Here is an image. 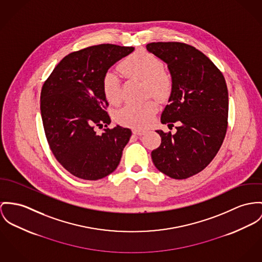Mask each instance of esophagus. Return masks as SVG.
<instances>
[{
  "mask_svg": "<svg viewBox=\"0 0 262 262\" xmlns=\"http://www.w3.org/2000/svg\"><path fill=\"white\" fill-rule=\"evenodd\" d=\"M133 134L136 136H142L145 134L144 130H139V129H133Z\"/></svg>",
  "mask_w": 262,
  "mask_h": 262,
  "instance_id": "34e87169",
  "label": "esophagus"
}]
</instances>
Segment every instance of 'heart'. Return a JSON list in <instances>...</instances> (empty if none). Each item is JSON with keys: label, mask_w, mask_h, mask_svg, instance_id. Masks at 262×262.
Segmentation results:
<instances>
[{"label": "heart", "mask_w": 262, "mask_h": 262, "mask_svg": "<svg viewBox=\"0 0 262 262\" xmlns=\"http://www.w3.org/2000/svg\"><path fill=\"white\" fill-rule=\"evenodd\" d=\"M119 69L126 78L145 81L147 95L163 100L171 93L172 78L163 70V61L151 53L139 50L121 60ZM101 88L105 99L111 103L120 101L121 82L114 73L107 72L103 75ZM157 111L158 106L152 101L127 103L117 113L116 118L122 125L141 129L151 122Z\"/></svg>", "instance_id": "obj_1"}]
</instances>
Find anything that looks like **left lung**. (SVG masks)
<instances>
[{
  "mask_svg": "<svg viewBox=\"0 0 262 262\" xmlns=\"http://www.w3.org/2000/svg\"><path fill=\"white\" fill-rule=\"evenodd\" d=\"M146 50L166 62L172 90L161 123L177 133H163L151 151L156 167L174 180L188 179L204 169L222 146L227 129L228 91L222 72L203 53L184 42L158 41Z\"/></svg>",
  "mask_w": 262,
  "mask_h": 262,
  "instance_id": "left-lung-1",
  "label": "left lung"
}]
</instances>
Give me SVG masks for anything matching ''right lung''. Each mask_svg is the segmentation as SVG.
<instances>
[{"mask_svg": "<svg viewBox=\"0 0 262 262\" xmlns=\"http://www.w3.org/2000/svg\"><path fill=\"white\" fill-rule=\"evenodd\" d=\"M135 48L102 43L73 52L42 84L40 115L49 146L73 176L98 181L121 161L132 130L107 127L111 118L101 80L107 70ZM104 127L98 134L95 129Z\"/></svg>", "mask_w": 262, "mask_h": 262, "instance_id": "right-lung-1", "label": "right lung"}]
</instances>
